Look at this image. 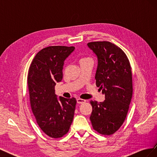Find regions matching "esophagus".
I'll use <instances>...</instances> for the list:
<instances>
[{
    "mask_svg": "<svg viewBox=\"0 0 157 157\" xmlns=\"http://www.w3.org/2000/svg\"><path fill=\"white\" fill-rule=\"evenodd\" d=\"M77 102L78 104H82V103H84L85 102H86V100H84V99H82L78 98L77 99Z\"/></svg>",
    "mask_w": 157,
    "mask_h": 157,
    "instance_id": "esophagus-1",
    "label": "esophagus"
}]
</instances>
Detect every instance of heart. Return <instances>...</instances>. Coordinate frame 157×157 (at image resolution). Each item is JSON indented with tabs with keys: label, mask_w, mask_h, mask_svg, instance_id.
Segmentation results:
<instances>
[{
	"label": "heart",
	"mask_w": 157,
	"mask_h": 157,
	"mask_svg": "<svg viewBox=\"0 0 157 157\" xmlns=\"http://www.w3.org/2000/svg\"><path fill=\"white\" fill-rule=\"evenodd\" d=\"M87 59H89V58H82V59H80V62H81V61H85V60H87Z\"/></svg>",
	"instance_id": "obj_1"
}]
</instances>
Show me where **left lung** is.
<instances>
[{
  "label": "left lung",
  "mask_w": 157,
  "mask_h": 157,
  "mask_svg": "<svg viewBox=\"0 0 157 157\" xmlns=\"http://www.w3.org/2000/svg\"><path fill=\"white\" fill-rule=\"evenodd\" d=\"M98 59L96 83L102 90L105 100L90 101V119L99 134L111 135L124 122L132 97V78L127 56L119 47L107 41L87 44Z\"/></svg>",
  "instance_id": "1"
}]
</instances>
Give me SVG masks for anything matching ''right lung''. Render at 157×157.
Returning <instances> with one entry per match:
<instances>
[{
	"instance_id": "right-lung-1",
	"label": "right lung",
	"mask_w": 157,
	"mask_h": 157,
	"mask_svg": "<svg viewBox=\"0 0 157 157\" xmlns=\"http://www.w3.org/2000/svg\"><path fill=\"white\" fill-rule=\"evenodd\" d=\"M74 46H48L33 59L27 77L30 103L33 115L46 135L58 138L68 132L73 122L75 98L59 97L56 83L63 78L64 61L73 53Z\"/></svg>"
}]
</instances>
